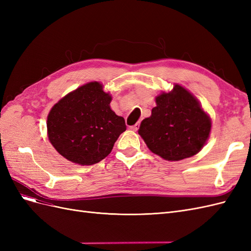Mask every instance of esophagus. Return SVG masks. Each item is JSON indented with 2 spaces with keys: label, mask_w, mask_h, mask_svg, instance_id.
I'll list each match as a JSON object with an SVG mask.
<instances>
[{
  "label": "esophagus",
  "mask_w": 251,
  "mask_h": 251,
  "mask_svg": "<svg viewBox=\"0 0 251 251\" xmlns=\"http://www.w3.org/2000/svg\"><path fill=\"white\" fill-rule=\"evenodd\" d=\"M139 124H136L135 126H131V130H133V131H135V132H137L138 131V128H139Z\"/></svg>",
  "instance_id": "34e87169"
}]
</instances>
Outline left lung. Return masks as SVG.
Here are the masks:
<instances>
[{"mask_svg": "<svg viewBox=\"0 0 251 251\" xmlns=\"http://www.w3.org/2000/svg\"><path fill=\"white\" fill-rule=\"evenodd\" d=\"M156 103L138 130L148 148L170 161L199 153L209 136L211 121L195 96L176 85L172 92L157 96Z\"/></svg>", "mask_w": 251, "mask_h": 251, "instance_id": "obj_1", "label": "left lung"}]
</instances>
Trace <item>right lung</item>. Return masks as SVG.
<instances>
[{
  "mask_svg": "<svg viewBox=\"0 0 251 251\" xmlns=\"http://www.w3.org/2000/svg\"><path fill=\"white\" fill-rule=\"evenodd\" d=\"M112 97L100 82H89L53 105L48 137L58 153L80 165H92L107 157L121 133L125 119L110 108Z\"/></svg>",
  "mask_w": 251,
  "mask_h": 251,
  "instance_id": "right-lung-1",
  "label": "right lung"
}]
</instances>
